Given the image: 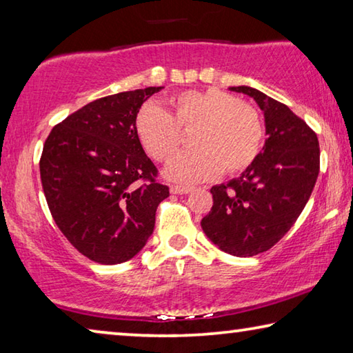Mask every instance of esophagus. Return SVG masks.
Here are the masks:
<instances>
[{
    "instance_id": "34e87169",
    "label": "esophagus",
    "mask_w": 353,
    "mask_h": 353,
    "mask_svg": "<svg viewBox=\"0 0 353 353\" xmlns=\"http://www.w3.org/2000/svg\"><path fill=\"white\" fill-rule=\"evenodd\" d=\"M170 191L172 194H187L191 191V187H182V185H171Z\"/></svg>"
}]
</instances>
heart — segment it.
Returning <instances> with one entry per match:
<instances>
[{"label":"heart","mask_w":353,"mask_h":353,"mask_svg":"<svg viewBox=\"0 0 353 353\" xmlns=\"http://www.w3.org/2000/svg\"><path fill=\"white\" fill-rule=\"evenodd\" d=\"M171 110L145 104L137 112L135 134L141 148L155 162L168 163L182 146L181 130H193L196 149L177 157L166 177L182 183L208 181L246 171L259 159L265 128L259 110L235 94L205 88L182 92L170 99Z\"/></svg>","instance_id":"1"}]
</instances>
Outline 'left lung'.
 Masks as SVG:
<instances>
[{"label":"left lung","mask_w":353,"mask_h":353,"mask_svg":"<svg viewBox=\"0 0 353 353\" xmlns=\"http://www.w3.org/2000/svg\"><path fill=\"white\" fill-rule=\"evenodd\" d=\"M230 90L259 104L268 139L259 159L240 177L212 187L213 205L201 227L224 252L252 256L282 240L307 205L319 174V141L288 105L252 87Z\"/></svg>","instance_id":"obj_1"}]
</instances>
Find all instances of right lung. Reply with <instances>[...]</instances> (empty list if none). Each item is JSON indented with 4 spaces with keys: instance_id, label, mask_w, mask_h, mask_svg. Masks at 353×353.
<instances>
[{
    "instance_id": "obj_1",
    "label": "right lung",
    "mask_w": 353,
    "mask_h": 353,
    "mask_svg": "<svg viewBox=\"0 0 353 353\" xmlns=\"http://www.w3.org/2000/svg\"><path fill=\"white\" fill-rule=\"evenodd\" d=\"M162 88L88 103L56 124L43 145L40 179L52 218L82 255L101 265L139 254L170 196L135 134L137 112Z\"/></svg>"
}]
</instances>
